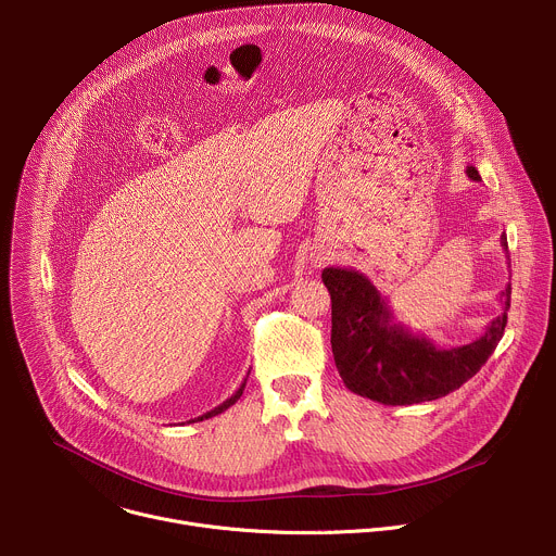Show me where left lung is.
I'll return each mask as SVG.
<instances>
[{
    "instance_id": "8db88e82",
    "label": "left lung",
    "mask_w": 556,
    "mask_h": 556,
    "mask_svg": "<svg viewBox=\"0 0 556 556\" xmlns=\"http://www.w3.org/2000/svg\"><path fill=\"white\" fill-rule=\"evenodd\" d=\"M472 182L478 169L466 167ZM502 247L508 253L506 235ZM324 283L332 296V354L345 387L380 405H414L435 401L459 389L495 352L504 337L510 307V283L500 294L504 312L486 332L459 348H438L414 334L393 312L378 288L354 268H326Z\"/></svg>"
}]
</instances>
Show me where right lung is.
<instances>
[{
	"mask_svg": "<svg viewBox=\"0 0 556 556\" xmlns=\"http://www.w3.org/2000/svg\"><path fill=\"white\" fill-rule=\"evenodd\" d=\"M251 374V371H249ZM244 387H247V378H244V382L240 384V389H237L230 399H226L222 405H217L215 409H211V412H206V414H202V416H198L195 420H189V422H202V420H208V418H213V416H217V414H222V412H226L230 405H235L237 401H240V395L244 393Z\"/></svg>",
	"mask_w": 556,
	"mask_h": 556,
	"instance_id": "right-lung-1",
	"label": "right lung"
}]
</instances>
